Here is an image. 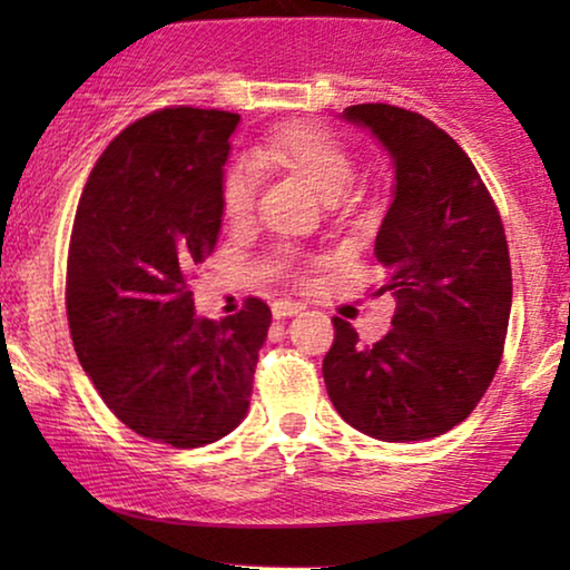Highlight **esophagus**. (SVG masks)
I'll return each mask as SVG.
<instances>
[{"label":"esophagus","instance_id":"esophagus-1","mask_svg":"<svg viewBox=\"0 0 570 570\" xmlns=\"http://www.w3.org/2000/svg\"><path fill=\"white\" fill-rule=\"evenodd\" d=\"M298 311H301L298 303H291V301H275V303H272V316H275V318L295 316Z\"/></svg>","mask_w":570,"mask_h":570}]
</instances>
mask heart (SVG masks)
I'll list each match as a JSON object with an SVG mask.
<instances>
[{
  "label": "heart",
  "mask_w": 570,
  "mask_h": 570,
  "mask_svg": "<svg viewBox=\"0 0 570 570\" xmlns=\"http://www.w3.org/2000/svg\"><path fill=\"white\" fill-rule=\"evenodd\" d=\"M256 158L306 178L326 202L337 205L355 191L353 155L330 129L316 124H285L256 147ZM256 197V174L248 160H233L220 181V207L228 220H244Z\"/></svg>",
  "instance_id": "1"
}]
</instances>
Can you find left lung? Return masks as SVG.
Masks as SVG:
<instances>
[{
  "label": "left lung",
  "mask_w": 570,
  "mask_h": 570,
  "mask_svg": "<svg viewBox=\"0 0 570 570\" xmlns=\"http://www.w3.org/2000/svg\"><path fill=\"white\" fill-rule=\"evenodd\" d=\"M394 166V199L376 236L392 330L363 347L334 316L326 394L371 439L407 443L451 431L478 407L503 355L511 259L501 215L478 168L446 131L389 104L350 106Z\"/></svg>",
  "instance_id": "obj_1"
}]
</instances>
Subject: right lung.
Returning <instances> with one entry per match:
<instances>
[{"instance_id":"right-lung-1","label":"right lung","mask_w":570,"mask_h":570,"mask_svg":"<svg viewBox=\"0 0 570 570\" xmlns=\"http://www.w3.org/2000/svg\"><path fill=\"white\" fill-rule=\"evenodd\" d=\"M238 114L163 108L100 155L67 259L69 332L106 407L145 439L197 449L248 412L272 311L194 314L191 277L220 236L223 166Z\"/></svg>"}]
</instances>
